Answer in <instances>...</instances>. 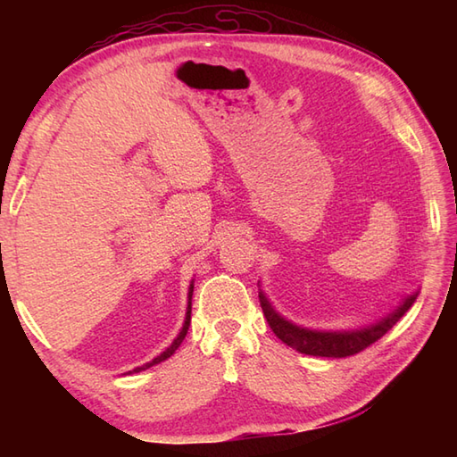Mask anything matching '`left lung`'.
<instances>
[{"label":"left lung","mask_w":457,"mask_h":457,"mask_svg":"<svg viewBox=\"0 0 457 457\" xmlns=\"http://www.w3.org/2000/svg\"><path fill=\"white\" fill-rule=\"evenodd\" d=\"M419 293L420 288H414L412 293L404 295L399 300V304L393 306L385 316H381L367 326L353 328V329H314V328L298 326L295 322H290V320H287L285 316H280L275 310V306L270 304V300L267 298L265 290L261 288V283H259V303L275 336L283 344L296 349V352L306 353V355H316V357L355 355L361 352V349L375 344L378 337H383L406 312H409V308L414 304Z\"/></svg>","instance_id":"1"}]
</instances>
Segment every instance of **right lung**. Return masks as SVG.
Returning <instances> with one entry per match:
<instances>
[{"instance_id":"right-lung-1","label":"right lung","mask_w":457,"mask_h":457,"mask_svg":"<svg viewBox=\"0 0 457 457\" xmlns=\"http://www.w3.org/2000/svg\"><path fill=\"white\" fill-rule=\"evenodd\" d=\"M192 293H194V278L190 280V287H188V303H187V314H184V324H182V328H180L179 336L172 339V344H170L167 349H164V352H161L157 357H153L151 361L143 363V365H139V367H135L133 371H128V375H131V373H141V371H145V369H149V367H153V365H157V363L164 361V359H169V357H170L174 352H177L179 345L182 344V339L187 337V334H188V326H190V314H192Z\"/></svg>"}]
</instances>
